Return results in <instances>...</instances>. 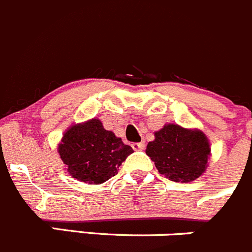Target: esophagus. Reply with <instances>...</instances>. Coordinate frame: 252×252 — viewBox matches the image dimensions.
I'll return each mask as SVG.
<instances>
[{"label": "esophagus", "mask_w": 252, "mask_h": 252, "mask_svg": "<svg viewBox=\"0 0 252 252\" xmlns=\"http://www.w3.org/2000/svg\"><path fill=\"white\" fill-rule=\"evenodd\" d=\"M132 148L134 151H142L144 148V142H137V143H132Z\"/></svg>", "instance_id": "esophagus-1"}]
</instances>
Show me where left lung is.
<instances>
[{"mask_svg":"<svg viewBox=\"0 0 252 252\" xmlns=\"http://www.w3.org/2000/svg\"><path fill=\"white\" fill-rule=\"evenodd\" d=\"M154 136L156 139L147 144L146 153L159 173L175 183H189L202 175L211 153L202 132L170 124Z\"/></svg>","mask_w":252,"mask_h":252,"instance_id":"1","label":"left lung"}]
</instances>
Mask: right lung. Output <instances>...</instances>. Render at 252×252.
Returning <instances> with one entry per match:
<instances>
[{
    "label": "right lung",
    "mask_w": 252,
    "mask_h": 252,
    "mask_svg": "<svg viewBox=\"0 0 252 252\" xmlns=\"http://www.w3.org/2000/svg\"><path fill=\"white\" fill-rule=\"evenodd\" d=\"M133 152L121 138L92 119L69 127L59 144V153L72 178L88 184L105 183Z\"/></svg>",
    "instance_id": "add662e5"
}]
</instances>
